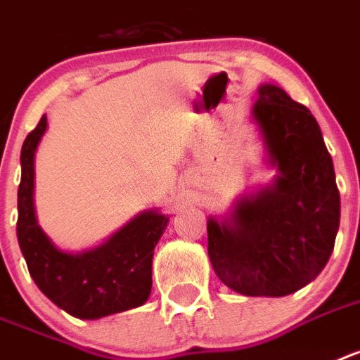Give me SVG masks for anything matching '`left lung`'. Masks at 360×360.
<instances>
[{"label": "left lung", "mask_w": 360, "mask_h": 360, "mask_svg": "<svg viewBox=\"0 0 360 360\" xmlns=\"http://www.w3.org/2000/svg\"><path fill=\"white\" fill-rule=\"evenodd\" d=\"M276 183L207 221L209 257L220 281L244 296L281 297L323 270L340 224L333 159L316 118L285 90L264 84L253 105Z\"/></svg>", "instance_id": "8db88e82"}]
</instances>
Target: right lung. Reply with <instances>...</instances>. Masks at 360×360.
I'll return each mask as SVG.
<instances>
[{
	"label": "right lung",
	"mask_w": 360,
	"mask_h": 360,
	"mask_svg": "<svg viewBox=\"0 0 360 360\" xmlns=\"http://www.w3.org/2000/svg\"><path fill=\"white\" fill-rule=\"evenodd\" d=\"M48 120L38 125L22 146V181L18 186L16 235L29 274L57 307L83 320L109 316L139 307L150 297L151 259L168 218L142 212L109 242L81 255L57 250L34 218V151Z\"/></svg>",
	"instance_id": "add662e5"
}]
</instances>
